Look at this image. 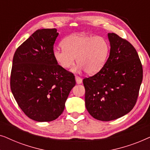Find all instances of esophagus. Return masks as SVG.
<instances>
[{
  "instance_id": "obj_1",
  "label": "esophagus",
  "mask_w": 150,
  "mask_h": 150,
  "mask_svg": "<svg viewBox=\"0 0 150 150\" xmlns=\"http://www.w3.org/2000/svg\"><path fill=\"white\" fill-rule=\"evenodd\" d=\"M75 79H76V81L77 84H81L82 82H83V80H82L81 78L78 76H76Z\"/></svg>"
}]
</instances>
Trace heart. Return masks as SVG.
<instances>
[{
	"instance_id": "1",
	"label": "heart",
	"mask_w": 150,
	"mask_h": 150,
	"mask_svg": "<svg viewBox=\"0 0 150 150\" xmlns=\"http://www.w3.org/2000/svg\"><path fill=\"white\" fill-rule=\"evenodd\" d=\"M62 49H55L53 57L63 69L72 66L76 58L78 68L84 69L87 74H95L102 69L109 53L108 41L102 36L74 34L62 42Z\"/></svg>"
}]
</instances>
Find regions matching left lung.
<instances>
[{
  "instance_id": "8db88e82",
  "label": "left lung",
  "mask_w": 150,
  "mask_h": 150,
  "mask_svg": "<svg viewBox=\"0 0 150 150\" xmlns=\"http://www.w3.org/2000/svg\"><path fill=\"white\" fill-rule=\"evenodd\" d=\"M110 54L102 69L83 79L85 106L98 120L108 122L128 113L136 104L143 67L134 46L115 33H108Z\"/></svg>"
}]
</instances>
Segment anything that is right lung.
Here are the masks:
<instances>
[{
    "label": "right lung",
    "mask_w": 150,
    "mask_h": 150,
    "mask_svg": "<svg viewBox=\"0 0 150 150\" xmlns=\"http://www.w3.org/2000/svg\"><path fill=\"white\" fill-rule=\"evenodd\" d=\"M57 30H36L18 47L13 58L11 92L24 114L37 122L58 118L76 85L73 74L62 68L53 57Z\"/></svg>",
    "instance_id": "right-lung-1"
}]
</instances>
